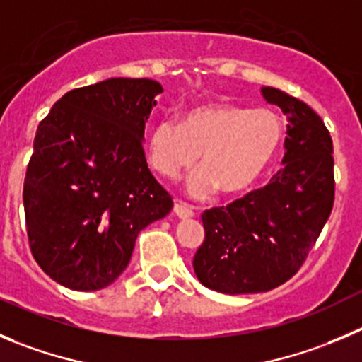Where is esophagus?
<instances>
[{"instance_id":"obj_1","label":"esophagus","mask_w":362,"mask_h":362,"mask_svg":"<svg viewBox=\"0 0 362 362\" xmlns=\"http://www.w3.org/2000/svg\"><path fill=\"white\" fill-rule=\"evenodd\" d=\"M174 213L179 216V218H192V216L195 215L194 208H192V206H188L187 202H183V201H175Z\"/></svg>"}]
</instances>
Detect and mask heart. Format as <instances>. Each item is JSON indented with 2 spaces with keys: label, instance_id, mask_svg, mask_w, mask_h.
<instances>
[{
  "label": "heart",
  "instance_id": "b5f03b06",
  "mask_svg": "<svg viewBox=\"0 0 362 362\" xmlns=\"http://www.w3.org/2000/svg\"><path fill=\"white\" fill-rule=\"evenodd\" d=\"M284 139V126L272 110L233 103L192 106L181 119H161L147 135V158L161 177L174 181L190 170L201 153V170L188 179V192L204 199L220 190L236 195L263 177Z\"/></svg>",
  "mask_w": 362,
  "mask_h": 362
}]
</instances>
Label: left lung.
I'll list each match as a JSON object with an SVG mask.
<instances>
[{
    "instance_id": "obj_1",
    "label": "left lung",
    "mask_w": 362,
    "mask_h": 362,
    "mask_svg": "<svg viewBox=\"0 0 362 362\" xmlns=\"http://www.w3.org/2000/svg\"><path fill=\"white\" fill-rule=\"evenodd\" d=\"M286 115L284 167L264 188L202 213L204 242L194 257L199 281L227 295L259 293L293 277L334 204L332 139L305 103L263 87Z\"/></svg>"
}]
</instances>
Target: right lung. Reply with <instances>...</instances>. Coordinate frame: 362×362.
<instances>
[{"label":"right lung","instance_id":"add662e5","mask_svg":"<svg viewBox=\"0 0 362 362\" xmlns=\"http://www.w3.org/2000/svg\"><path fill=\"white\" fill-rule=\"evenodd\" d=\"M161 92L154 80L110 78L62 95L37 127L23 190L26 230L39 267L62 286H110L140 230L170 213L172 197L144 153Z\"/></svg>","mask_w":362,"mask_h":362}]
</instances>
